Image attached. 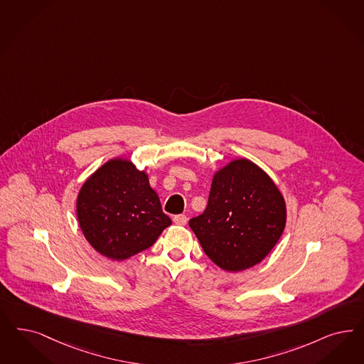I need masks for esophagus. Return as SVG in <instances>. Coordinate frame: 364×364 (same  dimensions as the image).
<instances>
[{
	"label": "esophagus",
	"instance_id": "obj_1",
	"mask_svg": "<svg viewBox=\"0 0 364 364\" xmlns=\"http://www.w3.org/2000/svg\"><path fill=\"white\" fill-rule=\"evenodd\" d=\"M188 222V218L186 215H175L173 216V223L177 226H186Z\"/></svg>",
	"mask_w": 364,
	"mask_h": 364
}]
</instances>
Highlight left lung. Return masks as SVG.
I'll return each instance as SVG.
<instances>
[{
  "label": "left lung",
  "instance_id": "1",
  "mask_svg": "<svg viewBox=\"0 0 364 364\" xmlns=\"http://www.w3.org/2000/svg\"><path fill=\"white\" fill-rule=\"evenodd\" d=\"M285 226L282 192L259 165L245 157L213 173L204 213L189 220L208 258L230 273L262 262Z\"/></svg>",
  "mask_w": 364,
  "mask_h": 364
}]
</instances>
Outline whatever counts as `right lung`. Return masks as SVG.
Listing matches in <instances>:
<instances>
[{"label":"right lung","instance_id":"right-lung-1","mask_svg":"<svg viewBox=\"0 0 364 364\" xmlns=\"http://www.w3.org/2000/svg\"><path fill=\"white\" fill-rule=\"evenodd\" d=\"M76 216L91 247L113 261L149 249L172 225L149 176L127 157L110 159L88 176L76 198Z\"/></svg>","mask_w":364,"mask_h":364}]
</instances>
